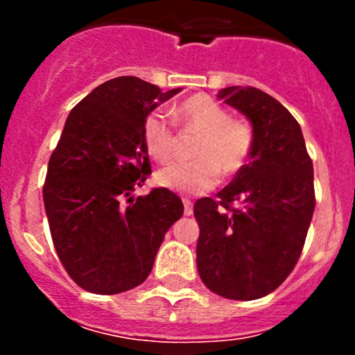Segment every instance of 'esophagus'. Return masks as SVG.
<instances>
[{"instance_id": "obj_1", "label": "esophagus", "mask_w": 355, "mask_h": 355, "mask_svg": "<svg viewBox=\"0 0 355 355\" xmlns=\"http://www.w3.org/2000/svg\"><path fill=\"white\" fill-rule=\"evenodd\" d=\"M192 213H194V206H192L191 200L184 199V214L185 216H191Z\"/></svg>"}]
</instances>
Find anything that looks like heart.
Listing matches in <instances>:
<instances>
[{
    "label": "heart",
    "instance_id": "1",
    "mask_svg": "<svg viewBox=\"0 0 355 355\" xmlns=\"http://www.w3.org/2000/svg\"><path fill=\"white\" fill-rule=\"evenodd\" d=\"M175 120L185 132L199 135L192 148L191 163H175L156 173V184L168 191L198 196L211 191L223 177H235L249 163L254 151V130L209 96L189 98L175 110ZM142 141L148 155L166 163L175 155L177 137L163 113L153 111L142 125Z\"/></svg>",
    "mask_w": 355,
    "mask_h": 355
}]
</instances>
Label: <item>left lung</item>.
<instances>
[{
    "mask_svg": "<svg viewBox=\"0 0 355 355\" xmlns=\"http://www.w3.org/2000/svg\"><path fill=\"white\" fill-rule=\"evenodd\" d=\"M218 98L250 121L256 142L247 166L218 200L194 204L198 271L211 292L254 300L280 287L302 252L316 206L313 161L300 125L270 94L234 85Z\"/></svg>",
    "mask_w": 355,
    "mask_h": 355,
    "instance_id": "1",
    "label": "left lung"
}]
</instances>
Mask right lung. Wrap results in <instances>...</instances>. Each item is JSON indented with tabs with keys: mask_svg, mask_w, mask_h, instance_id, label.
Listing matches in <instances>:
<instances>
[{
	"mask_svg": "<svg viewBox=\"0 0 355 355\" xmlns=\"http://www.w3.org/2000/svg\"><path fill=\"white\" fill-rule=\"evenodd\" d=\"M180 91L116 77L68 114L42 198L60 261L87 292L113 295L141 285L164 234L184 214L180 198L168 189L132 196L151 173L142 141L146 116Z\"/></svg>",
	"mask_w": 355,
	"mask_h": 355,
	"instance_id": "right-lung-1",
	"label": "right lung"
}]
</instances>
